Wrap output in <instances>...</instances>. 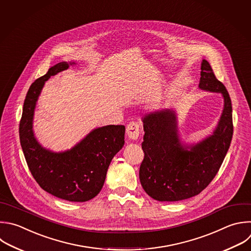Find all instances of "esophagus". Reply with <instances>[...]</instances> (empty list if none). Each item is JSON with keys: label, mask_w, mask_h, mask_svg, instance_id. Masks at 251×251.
<instances>
[{"label": "esophagus", "mask_w": 251, "mask_h": 251, "mask_svg": "<svg viewBox=\"0 0 251 251\" xmlns=\"http://www.w3.org/2000/svg\"><path fill=\"white\" fill-rule=\"evenodd\" d=\"M126 133L129 139L131 140H137L140 134V126L138 124V122H131L128 124L127 128H126Z\"/></svg>", "instance_id": "esophagus-1"}]
</instances>
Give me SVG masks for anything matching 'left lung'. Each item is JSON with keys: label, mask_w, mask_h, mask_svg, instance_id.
Listing matches in <instances>:
<instances>
[{"label": "left lung", "mask_w": 251, "mask_h": 251, "mask_svg": "<svg viewBox=\"0 0 251 251\" xmlns=\"http://www.w3.org/2000/svg\"><path fill=\"white\" fill-rule=\"evenodd\" d=\"M199 88L221 93L225 102L215 131L200 143H181L173 109L154 111L143 118L145 156L139 177L146 193L154 200L174 202L198 195L214 179L228 151L233 133L231 100L206 60L201 64Z\"/></svg>", "instance_id": "obj_1"}]
</instances>
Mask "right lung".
Instances as JSON below:
<instances>
[{
	"instance_id": "right-lung-1",
	"label": "right lung",
	"mask_w": 251,
	"mask_h": 251,
	"mask_svg": "<svg viewBox=\"0 0 251 251\" xmlns=\"http://www.w3.org/2000/svg\"><path fill=\"white\" fill-rule=\"evenodd\" d=\"M73 62H61L34 80L24 103L20 122V140L28 169L46 192L71 202H86L101 190L110 161L124 145L125 126L97 128L69 151L54 152L43 148L32 130L36 101L47 79Z\"/></svg>"
}]
</instances>
